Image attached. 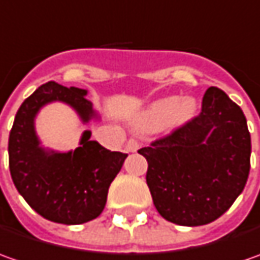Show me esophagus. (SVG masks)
Returning a JSON list of instances; mask_svg holds the SVG:
<instances>
[{
    "label": "esophagus",
    "mask_w": 260,
    "mask_h": 260,
    "mask_svg": "<svg viewBox=\"0 0 260 260\" xmlns=\"http://www.w3.org/2000/svg\"><path fill=\"white\" fill-rule=\"evenodd\" d=\"M125 149H127V152H136L140 149V142L137 139H130L125 145Z\"/></svg>",
    "instance_id": "1"
}]
</instances>
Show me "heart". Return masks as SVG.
I'll return each mask as SVG.
<instances>
[{
    "label": "heart",
    "instance_id": "heart-1",
    "mask_svg": "<svg viewBox=\"0 0 260 260\" xmlns=\"http://www.w3.org/2000/svg\"><path fill=\"white\" fill-rule=\"evenodd\" d=\"M194 111L195 104L191 100L181 101L178 96H169L152 105L146 114L145 124H160L168 120H172L174 123H182L191 118Z\"/></svg>",
    "mask_w": 260,
    "mask_h": 260
}]
</instances>
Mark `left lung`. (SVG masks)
<instances>
[{
    "instance_id": "1",
    "label": "left lung",
    "mask_w": 260,
    "mask_h": 260,
    "mask_svg": "<svg viewBox=\"0 0 260 260\" xmlns=\"http://www.w3.org/2000/svg\"><path fill=\"white\" fill-rule=\"evenodd\" d=\"M250 152L242 108L217 86L205 91L200 114L139 150L159 214L191 227L217 220L242 194Z\"/></svg>"
}]
</instances>
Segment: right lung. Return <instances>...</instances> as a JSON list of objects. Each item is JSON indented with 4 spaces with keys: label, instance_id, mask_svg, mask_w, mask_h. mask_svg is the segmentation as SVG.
I'll list each match as a JSON object with an SVG mask.
<instances>
[{
    "label": "right lung",
    "instance_id": "obj_1",
    "mask_svg": "<svg viewBox=\"0 0 260 260\" xmlns=\"http://www.w3.org/2000/svg\"><path fill=\"white\" fill-rule=\"evenodd\" d=\"M86 91L49 81L20 105L8 139V164L15 188L27 204L46 220L82 224L103 213L110 184L127 157L91 140L85 132L81 146L68 153H47L35 133V115L50 101L72 105L84 121L92 115Z\"/></svg>",
    "mask_w": 260,
    "mask_h": 260
}]
</instances>
